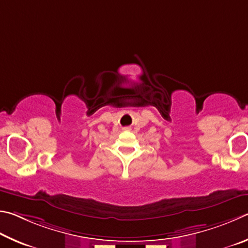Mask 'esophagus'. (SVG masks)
<instances>
[{
    "instance_id": "esophagus-1",
    "label": "esophagus",
    "mask_w": 248,
    "mask_h": 248,
    "mask_svg": "<svg viewBox=\"0 0 248 248\" xmlns=\"http://www.w3.org/2000/svg\"><path fill=\"white\" fill-rule=\"evenodd\" d=\"M125 129H129V128H128V127H126V128H125Z\"/></svg>"
}]
</instances>
